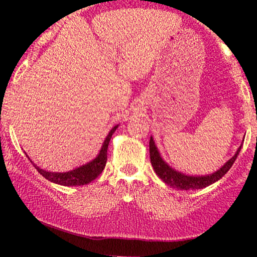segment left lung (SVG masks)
<instances>
[{"mask_svg": "<svg viewBox=\"0 0 257 257\" xmlns=\"http://www.w3.org/2000/svg\"><path fill=\"white\" fill-rule=\"evenodd\" d=\"M241 149V145L237 150L235 155L231 159L223 164L222 168H220L217 172H215L210 175L204 176H193V175H186V174L178 172V170L173 169L169 164L164 162V159L159 155L157 146H156L155 141L151 137L150 139V158H151V164L155 169L157 175L166 182L167 185L172 186L174 188H179V190H198V188L206 187V186L214 184L217 180L222 178L225 174L231 169L233 163L237 159Z\"/></svg>", "mask_w": 257, "mask_h": 257, "instance_id": "8db88e82", "label": "left lung"}]
</instances>
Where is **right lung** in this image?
<instances>
[{
  "instance_id": "right-lung-1",
  "label": "right lung",
  "mask_w": 257,
  "mask_h": 257,
  "mask_svg": "<svg viewBox=\"0 0 257 257\" xmlns=\"http://www.w3.org/2000/svg\"><path fill=\"white\" fill-rule=\"evenodd\" d=\"M118 128V125L113 126L111 129L110 133L107 134V137L104 140V144H102L101 150H100L99 155L96 156L93 161H90L89 163L84 164V166H81L76 169L70 170V172L66 173H53V172H48V170L41 169L40 167H37L34 162L29 158V156L26 155V157L30 159V162L32 163V166L37 169V172L46 178L47 180H49L51 182H54V184L58 185H63V186H82V185H87L89 182L95 180L100 174L102 173L104 168L106 166V161H107V147H108V143H110L112 134L116 132V129Z\"/></svg>"
}]
</instances>
